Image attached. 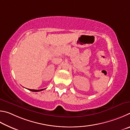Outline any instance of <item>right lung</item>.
Instances as JSON below:
<instances>
[{"instance_id":"add662e5","label":"right lung","mask_w":130,"mask_h":130,"mask_svg":"<svg viewBox=\"0 0 130 130\" xmlns=\"http://www.w3.org/2000/svg\"><path fill=\"white\" fill-rule=\"evenodd\" d=\"M44 89H42V90H31V89H29V90L31 91H33V92H38V91H42Z\"/></svg>"}]
</instances>
